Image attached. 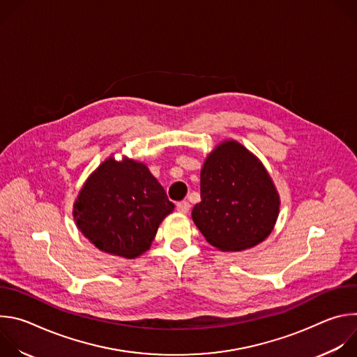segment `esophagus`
<instances>
[{
    "instance_id": "obj_1",
    "label": "esophagus",
    "mask_w": 357,
    "mask_h": 357,
    "mask_svg": "<svg viewBox=\"0 0 357 357\" xmlns=\"http://www.w3.org/2000/svg\"><path fill=\"white\" fill-rule=\"evenodd\" d=\"M189 209H190V205H189L188 202H179V203H176V211H178L179 213L186 215V213L189 212Z\"/></svg>"
}]
</instances>
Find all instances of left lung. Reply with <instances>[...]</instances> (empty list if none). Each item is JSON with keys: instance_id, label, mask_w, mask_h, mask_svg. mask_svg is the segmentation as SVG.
Returning <instances> with one entry per match:
<instances>
[{"instance_id": "obj_1", "label": "left lung", "mask_w": 357, "mask_h": 357, "mask_svg": "<svg viewBox=\"0 0 357 357\" xmlns=\"http://www.w3.org/2000/svg\"><path fill=\"white\" fill-rule=\"evenodd\" d=\"M200 202L192 211L209 244L236 252L264 241L280 215V195L263 162L236 139L218 144L200 171Z\"/></svg>"}]
</instances>
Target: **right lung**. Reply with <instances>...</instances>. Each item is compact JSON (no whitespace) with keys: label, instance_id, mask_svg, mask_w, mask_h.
Instances as JSON below:
<instances>
[{"label":"right lung","instance_id":"right-lung-1","mask_svg":"<svg viewBox=\"0 0 357 357\" xmlns=\"http://www.w3.org/2000/svg\"><path fill=\"white\" fill-rule=\"evenodd\" d=\"M175 205L148 167L114 155L86 179L73 203V219L100 251L137 259L149 250L160 225Z\"/></svg>","mask_w":357,"mask_h":357}]
</instances>
